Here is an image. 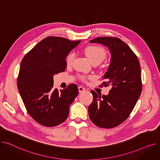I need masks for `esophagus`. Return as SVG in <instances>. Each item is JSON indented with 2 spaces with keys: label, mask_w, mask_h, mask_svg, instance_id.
<instances>
[{
  "label": "esophagus",
  "mask_w": 160,
  "mask_h": 160,
  "mask_svg": "<svg viewBox=\"0 0 160 160\" xmlns=\"http://www.w3.org/2000/svg\"><path fill=\"white\" fill-rule=\"evenodd\" d=\"M85 90H86V89L84 88H83L82 86H78V91L80 92V93H81V92L84 91Z\"/></svg>",
  "instance_id": "esophagus-1"
}]
</instances>
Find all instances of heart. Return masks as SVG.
<instances>
[{
    "label": "heart",
    "mask_w": 160,
    "mask_h": 160,
    "mask_svg": "<svg viewBox=\"0 0 160 160\" xmlns=\"http://www.w3.org/2000/svg\"><path fill=\"white\" fill-rule=\"evenodd\" d=\"M84 52L86 56L92 62V63H100L104 60V58L106 56V53L105 52V50H104V48L101 47L97 46V45H90L87 47L85 48ZM74 57H75V54L74 52H71L69 54V55L67 56L66 59V63L67 65L70 66L72 63ZM91 77H85V76H81L80 78L83 81H86L88 78H91Z\"/></svg>",
    "instance_id": "obj_1"
}]
</instances>
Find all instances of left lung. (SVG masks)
Wrapping results in <instances>:
<instances>
[{
	"label": "left lung",
	"mask_w": 160,
	"mask_h": 160,
	"mask_svg": "<svg viewBox=\"0 0 160 160\" xmlns=\"http://www.w3.org/2000/svg\"><path fill=\"white\" fill-rule=\"evenodd\" d=\"M89 42L101 43L110 49L111 63L100 86H112L108 95L91 91L93 100L88 108L89 118L98 127L114 128L128 118L141 95L139 62L129 46L117 38L100 37Z\"/></svg>",
	"instance_id": "8db88e82"
}]
</instances>
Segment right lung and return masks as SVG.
<instances>
[{
  "label": "right lung",
  "instance_id": "1",
  "mask_svg": "<svg viewBox=\"0 0 160 160\" xmlns=\"http://www.w3.org/2000/svg\"><path fill=\"white\" fill-rule=\"evenodd\" d=\"M80 41L48 37L22 60L17 80L19 92L29 115L45 127H56L64 122L78 94L74 83L60 91L54 89L53 75L66 69L67 55Z\"/></svg>",
  "mask_w": 160,
  "mask_h": 160
}]
</instances>
